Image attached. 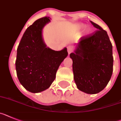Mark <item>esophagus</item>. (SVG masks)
I'll use <instances>...</instances> for the list:
<instances>
[{
	"mask_svg": "<svg viewBox=\"0 0 121 121\" xmlns=\"http://www.w3.org/2000/svg\"><path fill=\"white\" fill-rule=\"evenodd\" d=\"M68 53H71V52H72V51H73V48L72 47H71V46H68Z\"/></svg>",
	"mask_w": 121,
	"mask_h": 121,
	"instance_id": "obj_1",
	"label": "esophagus"
}]
</instances>
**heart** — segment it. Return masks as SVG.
<instances>
[{
	"mask_svg": "<svg viewBox=\"0 0 121 121\" xmlns=\"http://www.w3.org/2000/svg\"><path fill=\"white\" fill-rule=\"evenodd\" d=\"M81 27H82V26H78V29H80V28H81Z\"/></svg>",
	"mask_w": 121,
	"mask_h": 121,
	"instance_id": "obj_1",
	"label": "heart"
}]
</instances>
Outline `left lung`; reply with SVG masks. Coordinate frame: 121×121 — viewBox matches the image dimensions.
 I'll use <instances>...</instances> for the list:
<instances>
[{
	"instance_id": "obj_1",
	"label": "left lung",
	"mask_w": 121,
	"mask_h": 121,
	"mask_svg": "<svg viewBox=\"0 0 121 121\" xmlns=\"http://www.w3.org/2000/svg\"><path fill=\"white\" fill-rule=\"evenodd\" d=\"M97 29L80 38L72 59L73 78L78 90L96 94L105 88L112 75L113 56L112 44L107 31L90 21Z\"/></svg>"
}]
</instances>
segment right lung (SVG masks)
I'll use <instances>...</instances> for the list:
<instances>
[{
	"instance_id": "right-lung-1",
	"label": "right lung",
	"mask_w": 121,
	"mask_h": 121,
	"mask_svg": "<svg viewBox=\"0 0 121 121\" xmlns=\"http://www.w3.org/2000/svg\"><path fill=\"white\" fill-rule=\"evenodd\" d=\"M49 22V17L34 22L24 32L17 49L15 65L17 78L26 90L33 93L50 87L60 65L68 54L66 48L55 51L46 48L42 30Z\"/></svg>"
}]
</instances>
